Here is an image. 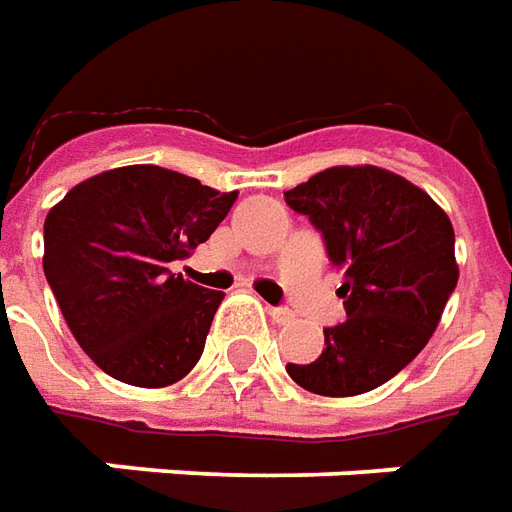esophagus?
<instances>
[{
	"label": "esophagus",
	"instance_id": "34e87169",
	"mask_svg": "<svg viewBox=\"0 0 512 512\" xmlns=\"http://www.w3.org/2000/svg\"><path fill=\"white\" fill-rule=\"evenodd\" d=\"M270 317H273V322H278V325H286V322H292V311H286V308H270Z\"/></svg>",
	"mask_w": 512,
	"mask_h": 512
}]
</instances>
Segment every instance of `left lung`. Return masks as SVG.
<instances>
[{
  "instance_id": "left-lung-1",
  "label": "left lung",
  "mask_w": 512,
  "mask_h": 512,
  "mask_svg": "<svg viewBox=\"0 0 512 512\" xmlns=\"http://www.w3.org/2000/svg\"><path fill=\"white\" fill-rule=\"evenodd\" d=\"M286 204L322 231L328 259L344 270L347 320L325 328L311 364L289 378L322 397L383 386L422 353L458 284L455 231L416 184L375 165H339L284 192Z\"/></svg>"
}]
</instances>
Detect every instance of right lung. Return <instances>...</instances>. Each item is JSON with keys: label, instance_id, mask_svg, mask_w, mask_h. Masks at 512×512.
I'll return each mask as SVG.
<instances>
[{"label": "right lung", "instance_id": "add662e5", "mask_svg": "<svg viewBox=\"0 0 512 512\" xmlns=\"http://www.w3.org/2000/svg\"><path fill=\"white\" fill-rule=\"evenodd\" d=\"M237 192L157 165L76 184L43 223V273L79 347L110 378L162 389L204 353L223 292L170 262L212 237Z\"/></svg>", "mask_w": 512, "mask_h": 512}]
</instances>
